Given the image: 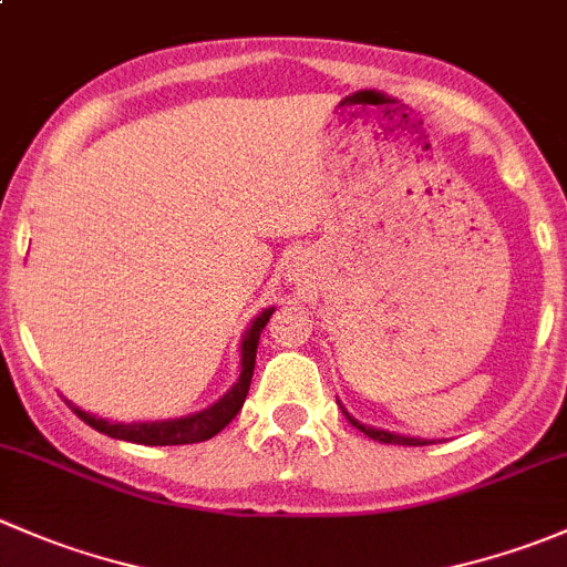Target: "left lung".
<instances>
[{"label": "left lung", "instance_id": "obj_1", "mask_svg": "<svg viewBox=\"0 0 567 567\" xmlns=\"http://www.w3.org/2000/svg\"><path fill=\"white\" fill-rule=\"evenodd\" d=\"M340 410H343V415L349 417L351 426H357V430H360L362 435L371 437V441L395 443V446H426V443H432V441H423V437H410V435H399V432H388V430H377V426H365V423L357 421V417L351 415V412L346 410L343 404H340Z\"/></svg>", "mask_w": 567, "mask_h": 567}]
</instances>
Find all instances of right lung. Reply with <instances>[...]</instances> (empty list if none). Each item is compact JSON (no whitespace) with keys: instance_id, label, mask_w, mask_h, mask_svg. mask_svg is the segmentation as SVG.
<instances>
[{"instance_id":"1","label":"right lung","mask_w":567,"mask_h":567,"mask_svg":"<svg viewBox=\"0 0 567 567\" xmlns=\"http://www.w3.org/2000/svg\"><path fill=\"white\" fill-rule=\"evenodd\" d=\"M277 307H266L262 312H257L251 318V323L246 327L244 340H240V373L238 382L227 390L218 401H213L210 406L199 412H190V415L183 417H166V421H137V423H118L107 421V417H96L91 412L80 410V406L71 404V410L93 426L102 435L115 437V441H130L141 443V446H185V443H202L216 437L218 432L233 421L235 415L244 406L246 393H249L251 373H255V360H257V343H260V332L266 329L268 318L274 316Z\"/></svg>"}]
</instances>
